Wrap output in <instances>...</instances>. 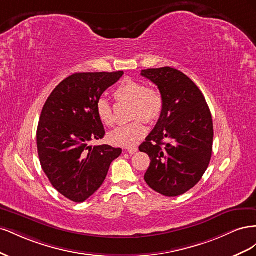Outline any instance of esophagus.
Returning a JSON list of instances; mask_svg holds the SVG:
<instances>
[{
  "label": "esophagus",
  "mask_w": 256,
  "mask_h": 256,
  "mask_svg": "<svg viewBox=\"0 0 256 256\" xmlns=\"http://www.w3.org/2000/svg\"><path fill=\"white\" fill-rule=\"evenodd\" d=\"M126 150L130 154H134L138 152V147L136 146H129V147H126Z\"/></svg>",
  "instance_id": "esophagus-1"
}]
</instances>
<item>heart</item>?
<instances>
[{
  "label": "heart",
  "instance_id": "b5f03b06",
  "mask_svg": "<svg viewBox=\"0 0 256 256\" xmlns=\"http://www.w3.org/2000/svg\"><path fill=\"white\" fill-rule=\"evenodd\" d=\"M114 97L118 102L131 104L130 118L134 120L113 130L109 134V140L116 145H132L146 134L147 129L143 120L152 124L160 118L164 106V97L159 90L148 88L144 83L131 79L124 80L115 88ZM96 113L106 127L114 125L113 109L104 98L97 102Z\"/></svg>",
  "mask_w": 256,
  "mask_h": 256
}]
</instances>
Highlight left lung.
I'll return each instance as SVG.
<instances>
[{
    "mask_svg": "<svg viewBox=\"0 0 256 256\" xmlns=\"http://www.w3.org/2000/svg\"><path fill=\"white\" fill-rule=\"evenodd\" d=\"M141 74L157 85L164 100L156 126L138 147L150 158L144 180L162 196H182L200 180L210 162V110L196 83L177 69H145Z\"/></svg>",
    "mask_w": 256,
    "mask_h": 256,
    "instance_id": "1",
    "label": "left lung"
}]
</instances>
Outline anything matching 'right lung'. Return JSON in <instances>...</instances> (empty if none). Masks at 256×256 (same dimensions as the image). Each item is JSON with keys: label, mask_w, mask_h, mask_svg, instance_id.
Wrapping results in <instances>:
<instances>
[{"label": "right lung", "mask_w": 256, "mask_h": 256, "mask_svg": "<svg viewBox=\"0 0 256 256\" xmlns=\"http://www.w3.org/2000/svg\"><path fill=\"white\" fill-rule=\"evenodd\" d=\"M122 72L69 76L46 102L37 128V150L44 174L62 196L82 203L102 187L122 148L92 146L106 134L96 104Z\"/></svg>", "instance_id": "1"}]
</instances>
